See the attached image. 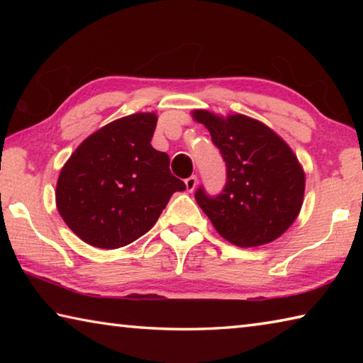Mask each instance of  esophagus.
<instances>
[{
	"label": "esophagus",
	"mask_w": 363,
	"mask_h": 363,
	"mask_svg": "<svg viewBox=\"0 0 363 363\" xmlns=\"http://www.w3.org/2000/svg\"><path fill=\"white\" fill-rule=\"evenodd\" d=\"M186 187L189 192H192V190L196 187V176H190L186 179Z\"/></svg>",
	"instance_id": "34e87169"
}]
</instances>
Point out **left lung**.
<instances>
[{
	"instance_id": "obj_1",
	"label": "left lung",
	"mask_w": 363,
	"mask_h": 363,
	"mask_svg": "<svg viewBox=\"0 0 363 363\" xmlns=\"http://www.w3.org/2000/svg\"><path fill=\"white\" fill-rule=\"evenodd\" d=\"M225 162L223 192L210 195L200 186L195 200L227 242L259 247L279 238L303 205L306 177L284 139L245 115L227 118L195 110Z\"/></svg>"
}]
</instances>
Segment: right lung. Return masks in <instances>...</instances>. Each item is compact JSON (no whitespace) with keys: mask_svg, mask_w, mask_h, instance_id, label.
Segmentation results:
<instances>
[{"mask_svg":"<svg viewBox=\"0 0 363 363\" xmlns=\"http://www.w3.org/2000/svg\"><path fill=\"white\" fill-rule=\"evenodd\" d=\"M155 113L108 123L72 153L60 171L56 203L83 242L113 250L149 232L171 195L186 184L169 171V157L152 147Z\"/></svg>","mask_w":363,"mask_h":363,"instance_id":"1","label":"right lung"}]
</instances>
